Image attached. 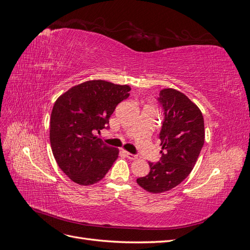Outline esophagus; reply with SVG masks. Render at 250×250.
Instances as JSON below:
<instances>
[{
  "instance_id": "34e87169",
  "label": "esophagus",
  "mask_w": 250,
  "mask_h": 250,
  "mask_svg": "<svg viewBox=\"0 0 250 250\" xmlns=\"http://www.w3.org/2000/svg\"><path fill=\"white\" fill-rule=\"evenodd\" d=\"M125 155H126L128 158H129V160H132V161L137 160V158H138V156H137V155H134V154H132V153L127 152V151H125Z\"/></svg>"
}]
</instances>
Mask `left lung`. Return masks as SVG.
Segmentation results:
<instances>
[{
    "mask_svg": "<svg viewBox=\"0 0 250 250\" xmlns=\"http://www.w3.org/2000/svg\"><path fill=\"white\" fill-rule=\"evenodd\" d=\"M158 101L165 111L160 133L161 161L149 163L148 175L138 178V185L149 193L172 190L193 170L204 144L202 112L194 102L177 89L161 90Z\"/></svg>",
    "mask_w": 250,
    "mask_h": 250,
    "instance_id": "left-lung-1",
    "label": "left lung"
}]
</instances>
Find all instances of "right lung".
<instances>
[{
    "label": "right lung",
    "instance_id": "obj_1",
    "mask_svg": "<svg viewBox=\"0 0 250 250\" xmlns=\"http://www.w3.org/2000/svg\"><path fill=\"white\" fill-rule=\"evenodd\" d=\"M129 85L88 80L60 95L50 119V143L59 168L72 181L89 186L100 181L118 158L119 149L96 135L116 106L129 96Z\"/></svg>",
    "mask_w": 250,
    "mask_h": 250
}]
</instances>
